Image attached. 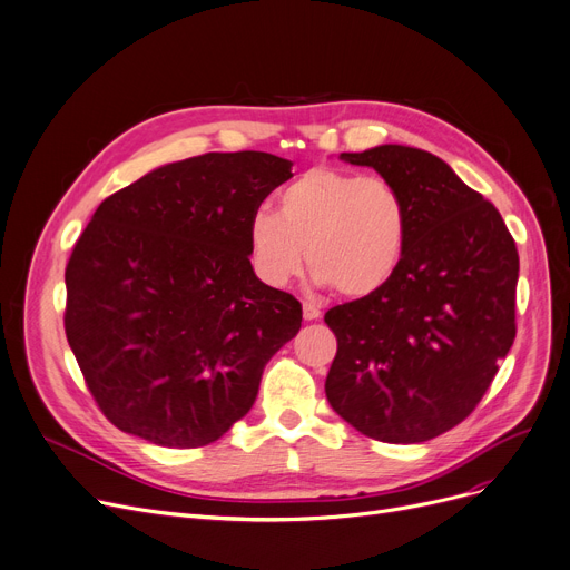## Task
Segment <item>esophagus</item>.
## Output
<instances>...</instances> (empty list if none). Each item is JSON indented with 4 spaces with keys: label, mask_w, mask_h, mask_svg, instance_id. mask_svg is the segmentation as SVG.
<instances>
[{
    "label": "esophagus",
    "mask_w": 570,
    "mask_h": 570,
    "mask_svg": "<svg viewBox=\"0 0 570 570\" xmlns=\"http://www.w3.org/2000/svg\"><path fill=\"white\" fill-rule=\"evenodd\" d=\"M322 313H320V308L315 306V304H311V302H306L304 304V320H317Z\"/></svg>",
    "instance_id": "1"
}]
</instances>
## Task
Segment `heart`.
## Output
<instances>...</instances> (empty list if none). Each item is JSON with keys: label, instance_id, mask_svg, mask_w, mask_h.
Returning a JSON list of instances; mask_svg holds the SVG:
<instances>
[{"label": "heart", "instance_id": "heart-1", "mask_svg": "<svg viewBox=\"0 0 570 570\" xmlns=\"http://www.w3.org/2000/svg\"><path fill=\"white\" fill-rule=\"evenodd\" d=\"M257 276L285 287L302 274L304 248L317 285L360 299L383 289L409 243V206L377 176L315 167L278 195V213L257 210L248 225Z\"/></svg>", "mask_w": 570, "mask_h": 570}]
</instances>
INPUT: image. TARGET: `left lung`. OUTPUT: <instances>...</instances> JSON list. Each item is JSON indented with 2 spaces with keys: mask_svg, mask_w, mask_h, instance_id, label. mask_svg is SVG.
I'll list each match as a JSON object with an SVG mask.
<instances>
[{
  "mask_svg": "<svg viewBox=\"0 0 570 570\" xmlns=\"http://www.w3.org/2000/svg\"><path fill=\"white\" fill-rule=\"evenodd\" d=\"M373 167L409 206L394 278L324 313L338 350L332 409L383 443H424L464 422L514 341L520 257L494 204L436 155L409 146L341 153Z\"/></svg>",
  "mask_w": 570,
  "mask_h": 570,
  "instance_id": "8db88e82",
  "label": "left lung"
}]
</instances>
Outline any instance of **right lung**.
I'll use <instances>...</instances> for the list:
<instances>
[{
	"mask_svg": "<svg viewBox=\"0 0 570 570\" xmlns=\"http://www.w3.org/2000/svg\"><path fill=\"white\" fill-rule=\"evenodd\" d=\"M292 161L206 153L106 197L69 257L65 332L106 420L161 448H202L246 415L262 371L302 330L264 285L248 225Z\"/></svg>",
	"mask_w": 570,
	"mask_h": 570,
	"instance_id": "1",
	"label": "right lung"
}]
</instances>
